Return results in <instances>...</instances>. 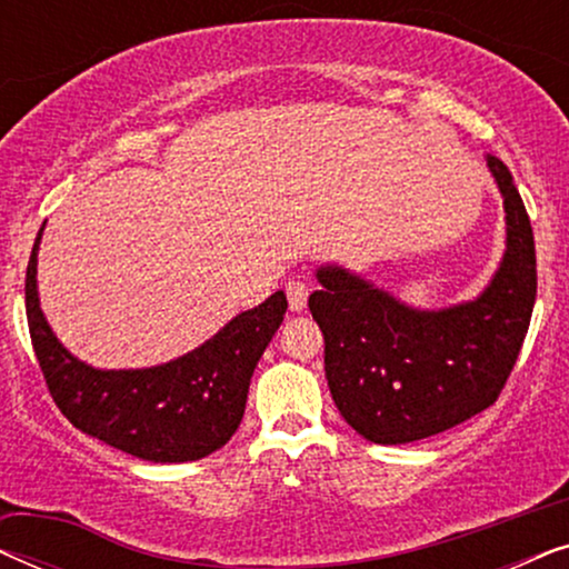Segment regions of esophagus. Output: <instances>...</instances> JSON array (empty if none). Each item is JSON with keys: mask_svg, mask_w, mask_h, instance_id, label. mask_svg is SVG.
<instances>
[{"mask_svg": "<svg viewBox=\"0 0 569 569\" xmlns=\"http://www.w3.org/2000/svg\"><path fill=\"white\" fill-rule=\"evenodd\" d=\"M308 295H310V287L302 282V279H292V282H287V300H290V310H295V313H300V310L308 306Z\"/></svg>", "mask_w": 569, "mask_h": 569, "instance_id": "esophagus-1", "label": "esophagus"}]
</instances>
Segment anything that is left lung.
Returning a JSON list of instances; mask_svg holds the SVG:
<instances>
[{"instance_id": "8db88e82", "label": "left lung", "mask_w": 569, "mask_h": 569, "mask_svg": "<svg viewBox=\"0 0 569 569\" xmlns=\"http://www.w3.org/2000/svg\"><path fill=\"white\" fill-rule=\"evenodd\" d=\"M505 207V253L479 298L411 308L355 271L318 267L308 308L323 331L331 399L378 446L432 438L492 407L523 347L536 302V248L523 199L487 154Z\"/></svg>"}]
</instances>
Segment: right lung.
<instances>
[{"label":"right lung","instance_id":"obj_1","mask_svg":"<svg viewBox=\"0 0 569 569\" xmlns=\"http://www.w3.org/2000/svg\"><path fill=\"white\" fill-rule=\"evenodd\" d=\"M46 228V222H43ZM38 230L26 274V313L41 372L69 422L106 446L152 463L199 461L236 435L248 386L287 298L277 290L189 355L142 370H98L57 339L38 300Z\"/></svg>","mask_w":569,"mask_h":569}]
</instances>
